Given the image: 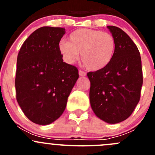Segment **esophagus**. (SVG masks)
<instances>
[{
  "instance_id": "obj_1",
  "label": "esophagus",
  "mask_w": 155,
  "mask_h": 155,
  "mask_svg": "<svg viewBox=\"0 0 155 155\" xmlns=\"http://www.w3.org/2000/svg\"><path fill=\"white\" fill-rule=\"evenodd\" d=\"M79 76H86V73H85V72L82 71V70H79Z\"/></svg>"
}]
</instances>
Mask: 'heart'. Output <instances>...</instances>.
<instances>
[{
    "label": "heart",
    "mask_w": 155,
    "mask_h": 155,
    "mask_svg": "<svg viewBox=\"0 0 155 155\" xmlns=\"http://www.w3.org/2000/svg\"><path fill=\"white\" fill-rule=\"evenodd\" d=\"M58 49L69 63L76 61L81 54L85 68L97 71L111 63L116 50V40L109 33L94 29L80 28L72 32L69 42L61 40Z\"/></svg>",
    "instance_id": "obj_1"
}]
</instances>
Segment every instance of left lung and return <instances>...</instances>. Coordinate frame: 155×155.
Here are the masks:
<instances>
[{
	"instance_id": "obj_1",
	"label": "left lung",
	"mask_w": 155,
	"mask_h": 155,
	"mask_svg": "<svg viewBox=\"0 0 155 155\" xmlns=\"http://www.w3.org/2000/svg\"><path fill=\"white\" fill-rule=\"evenodd\" d=\"M107 28L116 40V50L107 68L87 73L89 97L98 118L117 124L129 118L140 101L143 70L140 53L130 37L119 28Z\"/></svg>"
}]
</instances>
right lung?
<instances>
[{"instance_id": "add662e5", "label": "right lung", "mask_w": 155, "mask_h": 155, "mask_svg": "<svg viewBox=\"0 0 155 155\" xmlns=\"http://www.w3.org/2000/svg\"><path fill=\"white\" fill-rule=\"evenodd\" d=\"M64 34L63 28H40L28 37L18 54L16 100L35 124L47 125L62 115L79 78L78 69L64 62L59 51Z\"/></svg>"}]
</instances>
